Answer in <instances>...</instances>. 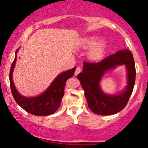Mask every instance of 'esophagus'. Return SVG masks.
Masks as SVG:
<instances>
[{
  "label": "esophagus",
  "mask_w": 148,
  "mask_h": 148,
  "mask_svg": "<svg viewBox=\"0 0 148 148\" xmlns=\"http://www.w3.org/2000/svg\"><path fill=\"white\" fill-rule=\"evenodd\" d=\"M81 72V67H78L76 69V71H75V76H76L77 75V74H79L80 72Z\"/></svg>",
  "instance_id": "esophagus-1"
}]
</instances>
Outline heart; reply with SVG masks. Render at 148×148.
<instances>
[{
    "mask_svg": "<svg viewBox=\"0 0 148 148\" xmlns=\"http://www.w3.org/2000/svg\"><path fill=\"white\" fill-rule=\"evenodd\" d=\"M81 46L84 49L93 47L89 52L90 58L93 60H99L101 59L106 53V45L104 42H99L97 37H91L83 40Z\"/></svg>",
    "mask_w": 148,
    "mask_h": 148,
    "instance_id": "1",
    "label": "heart"
}]
</instances>
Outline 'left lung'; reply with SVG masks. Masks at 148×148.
Instances as JSON below:
<instances>
[{
  "label": "left lung",
  "instance_id": "obj_1",
  "mask_svg": "<svg viewBox=\"0 0 148 148\" xmlns=\"http://www.w3.org/2000/svg\"><path fill=\"white\" fill-rule=\"evenodd\" d=\"M125 64L127 69L128 84L123 93L115 96L104 94L99 87V81L104 73L118 65ZM93 113L101 115L115 114L123 109L133 92L136 79L135 62L132 52L123 49L108 56L98 62H84V69L77 75Z\"/></svg>",
  "mask_w": 148,
  "mask_h": 148
}]
</instances>
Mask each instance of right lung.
<instances>
[{
  "instance_id": "right-lung-1",
  "label": "right lung",
  "mask_w": 148,
  "mask_h": 148,
  "mask_svg": "<svg viewBox=\"0 0 148 148\" xmlns=\"http://www.w3.org/2000/svg\"><path fill=\"white\" fill-rule=\"evenodd\" d=\"M17 52V51H16ZM16 60V56L11 65L10 72V84L12 94L16 102L28 113L35 115H51L60 107L61 101L64 95L66 81L72 77L76 70V67L61 73L53 81L48 89L41 95L36 97H25L18 94L12 81V72Z\"/></svg>"
}]
</instances>
